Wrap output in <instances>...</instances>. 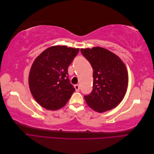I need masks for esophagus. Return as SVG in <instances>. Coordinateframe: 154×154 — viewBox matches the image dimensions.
Returning a JSON list of instances; mask_svg holds the SVG:
<instances>
[{
    "label": "esophagus",
    "instance_id": "1",
    "mask_svg": "<svg viewBox=\"0 0 154 154\" xmlns=\"http://www.w3.org/2000/svg\"><path fill=\"white\" fill-rule=\"evenodd\" d=\"M74 88H75V89L77 92H78L79 91H80V85H79L78 84H76V85H74Z\"/></svg>",
    "mask_w": 154,
    "mask_h": 154
}]
</instances>
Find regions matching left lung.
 Returning <instances> with one entry per match:
<instances>
[{"label":"left lung","instance_id":"obj_1","mask_svg":"<svg viewBox=\"0 0 154 154\" xmlns=\"http://www.w3.org/2000/svg\"><path fill=\"white\" fill-rule=\"evenodd\" d=\"M81 53L93 69V87L84 97L87 105L97 112L118 106L125 94L128 73L118 56L100 47L81 49Z\"/></svg>","mask_w":154,"mask_h":154}]
</instances>
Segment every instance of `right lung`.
<instances>
[{
	"label": "right lung",
	"instance_id": "add662e5",
	"mask_svg": "<svg viewBox=\"0 0 154 154\" xmlns=\"http://www.w3.org/2000/svg\"><path fill=\"white\" fill-rule=\"evenodd\" d=\"M78 52L79 49L53 46L35 59L30 70L29 85L32 96L44 108L61 109L76 91L70 83L68 67Z\"/></svg>",
	"mask_w": 154,
	"mask_h": 154
}]
</instances>
